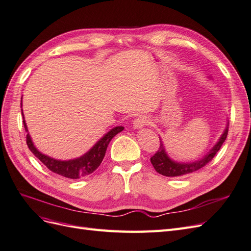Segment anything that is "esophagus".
Segmentation results:
<instances>
[{"label": "esophagus", "instance_id": "obj_1", "mask_svg": "<svg viewBox=\"0 0 251 251\" xmlns=\"http://www.w3.org/2000/svg\"><path fill=\"white\" fill-rule=\"evenodd\" d=\"M150 124H151V120L149 117L139 116L136 119H134L133 126H134V128H137V130H139V128H142L144 126H148Z\"/></svg>", "mask_w": 251, "mask_h": 251}]
</instances>
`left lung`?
I'll return each instance as SVG.
<instances>
[{
  "mask_svg": "<svg viewBox=\"0 0 251 251\" xmlns=\"http://www.w3.org/2000/svg\"><path fill=\"white\" fill-rule=\"evenodd\" d=\"M209 79H212L211 76H208ZM227 133H228V120H226V125L224 130L220 136L218 141L215 143V146L212 147L206 154L203 157L197 159L195 161H188V162H180L174 160L168 154V151L165 150V146L160 138V147L157 153L151 158V162L153 164L154 169L157 173L160 175H163L165 177H179L184 176V175L191 174L193 172L198 171L202 169L205 164H207L215 155L218 153V151L221 149L222 144L226 140Z\"/></svg>",
  "mask_w": 251,
  "mask_h": 251,
  "instance_id": "obj_1",
  "label": "left lung"
}]
</instances>
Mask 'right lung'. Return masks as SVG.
<instances>
[{
  "instance_id": "right-lung-1",
  "label": "right lung",
  "mask_w": 251,
  "mask_h": 251,
  "mask_svg": "<svg viewBox=\"0 0 251 251\" xmlns=\"http://www.w3.org/2000/svg\"><path fill=\"white\" fill-rule=\"evenodd\" d=\"M22 98H21V110H22V116H23V124L25 126V131L27 132V146L29 150L32 151V154L40 159L41 162H43L47 168L55 174L60 175V176L70 178V179H79L89 176L90 174H92L98 166L100 165L102 159L105 155V151L109 146L110 141L114 136L124 131V126H114L113 128L105 133L102 137L98 140L94 146L91 148L85 154L81 155L80 157L69 159V160H59V159L52 158L48 155L43 154L42 151L37 150L34 146V143L31 139V136L28 133V127L25 121L24 113H23L22 109Z\"/></svg>"
}]
</instances>
